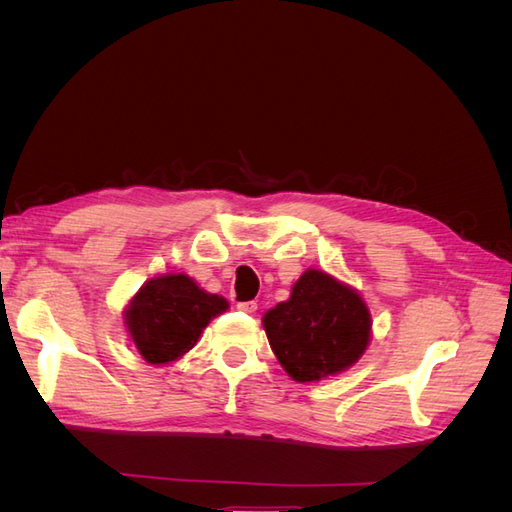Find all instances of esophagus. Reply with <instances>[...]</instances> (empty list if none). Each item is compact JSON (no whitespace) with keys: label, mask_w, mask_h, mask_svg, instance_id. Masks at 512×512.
<instances>
[{"label":"esophagus","mask_w":512,"mask_h":512,"mask_svg":"<svg viewBox=\"0 0 512 512\" xmlns=\"http://www.w3.org/2000/svg\"><path fill=\"white\" fill-rule=\"evenodd\" d=\"M237 309L243 314H256L258 303L256 301H243V303H237Z\"/></svg>","instance_id":"34e87169"}]
</instances>
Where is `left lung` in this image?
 <instances>
[{
  "label": "left lung",
  "instance_id": "1",
  "mask_svg": "<svg viewBox=\"0 0 512 512\" xmlns=\"http://www.w3.org/2000/svg\"><path fill=\"white\" fill-rule=\"evenodd\" d=\"M262 324L277 361L297 382L322 380L359 361L371 331L359 294L316 269L299 277L290 299L269 309Z\"/></svg>",
  "mask_w": 512,
  "mask_h": 512
}]
</instances>
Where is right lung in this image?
I'll return each instance as SVG.
<instances>
[{
    "mask_svg": "<svg viewBox=\"0 0 512 512\" xmlns=\"http://www.w3.org/2000/svg\"><path fill=\"white\" fill-rule=\"evenodd\" d=\"M226 309V299L177 273L156 277L138 290L126 309V324L143 359L162 365L192 350L209 320Z\"/></svg>",
    "mask_w": 512,
    "mask_h": 512,
    "instance_id": "obj_1",
    "label": "right lung"
}]
</instances>
